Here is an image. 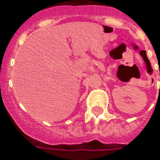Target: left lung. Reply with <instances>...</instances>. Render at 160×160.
Wrapping results in <instances>:
<instances>
[{"label": "left lung", "instance_id": "obj_1", "mask_svg": "<svg viewBox=\"0 0 160 160\" xmlns=\"http://www.w3.org/2000/svg\"><path fill=\"white\" fill-rule=\"evenodd\" d=\"M143 52H144V51H143Z\"/></svg>", "mask_w": 160, "mask_h": 160}]
</instances>
